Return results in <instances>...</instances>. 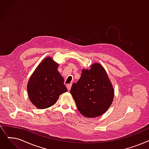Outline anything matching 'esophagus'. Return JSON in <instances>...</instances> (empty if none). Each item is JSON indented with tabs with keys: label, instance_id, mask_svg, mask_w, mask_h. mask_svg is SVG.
<instances>
[{
	"label": "esophagus",
	"instance_id": "obj_1",
	"mask_svg": "<svg viewBox=\"0 0 149 149\" xmlns=\"http://www.w3.org/2000/svg\"><path fill=\"white\" fill-rule=\"evenodd\" d=\"M67 88H68V91H70V88H71V86H72V84H68V85H67Z\"/></svg>",
	"mask_w": 149,
	"mask_h": 149
}]
</instances>
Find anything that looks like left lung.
I'll return each instance as SVG.
<instances>
[{"instance_id":"8db88e82","label":"left lung","mask_w":149,"mask_h":149,"mask_svg":"<svg viewBox=\"0 0 149 149\" xmlns=\"http://www.w3.org/2000/svg\"><path fill=\"white\" fill-rule=\"evenodd\" d=\"M80 113L86 118L104 114L112 104L114 90L105 69L95 63L89 69H83L81 77L70 89Z\"/></svg>"}]
</instances>
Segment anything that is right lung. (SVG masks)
Listing matches in <instances>:
<instances>
[{
  "label": "right lung",
  "instance_id": "add662e5",
  "mask_svg": "<svg viewBox=\"0 0 149 149\" xmlns=\"http://www.w3.org/2000/svg\"><path fill=\"white\" fill-rule=\"evenodd\" d=\"M59 64L50 56L42 60L29 80L27 89L29 98L38 109L54 105L61 94L68 91L64 79L58 70Z\"/></svg>",
  "mask_w": 149,
  "mask_h": 149
}]
</instances>
